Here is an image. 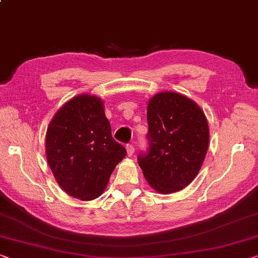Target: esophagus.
<instances>
[{
	"label": "esophagus",
	"instance_id": "esophagus-1",
	"mask_svg": "<svg viewBox=\"0 0 258 258\" xmlns=\"http://www.w3.org/2000/svg\"><path fill=\"white\" fill-rule=\"evenodd\" d=\"M126 150H127V155H128L130 157L133 156V154H134V147H133L132 145H127V146H126Z\"/></svg>",
	"mask_w": 258,
	"mask_h": 258
}]
</instances>
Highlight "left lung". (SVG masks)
Instances as JSON below:
<instances>
[{
	"label": "left lung",
	"mask_w": 258,
	"mask_h": 258,
	"mask_svg": "<svg viewBox=\"0 0 258 258\" xmlns=\"http://www.w3.org/2000/svg\"><path fill=\"white\" fill-rule=\"evenodd\" d=\"M149 151L138 163L151 188L161 194L179 191L194 180L209 147V126L193 100L161 92L147 105Z\"/></svg>",
	"instance_id": "1"
}]
</instances>
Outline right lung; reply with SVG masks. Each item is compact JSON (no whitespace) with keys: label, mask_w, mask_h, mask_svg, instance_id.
<instances>
[{"label":"right lung","mask_w":258,"mask_h":258,"mask_svg":"<svg viewBox=\"0 0 258 258\" xmlns=\"http://www.w3.org/2000/svg\"><path fill=\"white\" fill-rule=\"evenodd\" d=\"M46 155L65 193L91 201L103 193L126 149L112 139L103 101L80 94L62 105L49 122Z\"/></svg>","instance_id":"1"}]
</instances>
